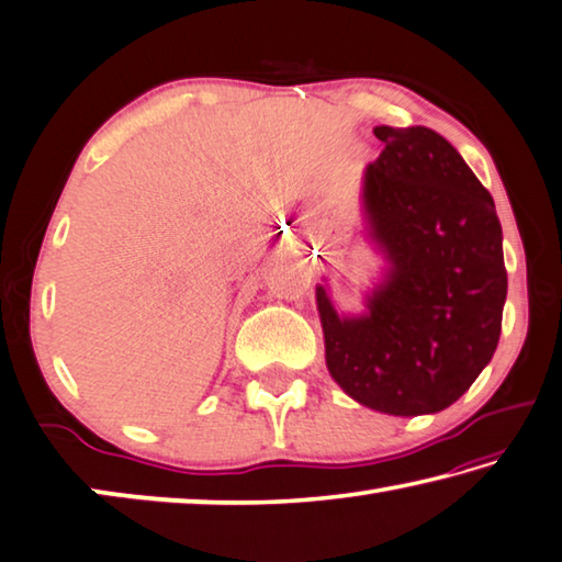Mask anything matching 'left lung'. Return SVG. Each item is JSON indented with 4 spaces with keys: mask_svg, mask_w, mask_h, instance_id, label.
I'll return each mask as SVG.
<instances>
[{
    "mask_svg": "<svg viewBox=\"0 0 562 562\" xmlns=\"http://www.w3.org/2000/svg\"><path fill=\"white\" fill-rule=\"evenodd\" d=\"M363 204L391 271L368 314L341 318L316 289L334 381L391 416L456 403L498 348L508 273L493 196L463 156L426 126H375Z\"/></svg>",
    "mask_w": 562,
    "mask_h": 562,
    "instance_id": "8db88e82",
    "label": "left lung"
}]
</instances>
